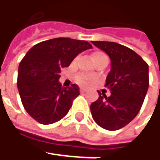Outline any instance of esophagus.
Returning <instances> with one entry per match:
<instances>
[{
	"mask_svg": "<svg viewBox=\"0 0 160 160\" xmlns=\"http://www.w3.org/2000/svg\"><path fill=\"white\" fill-rule=\"evenodd\" d=\"M87 92V90L85 89V88H80V92H82V93H85Z\"/></svg>",
	"mask_w": 160,
	"mask_h": 160,
	"instance_id": "obj_1",
	"label": "esophagus"
}]
</instances>
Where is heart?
Instances as JSON below:
<instances>
[{
	"label": "heart",
	"mask_w": 160,
	"mask_h": 160,
	"mask_svg": "<svg viewBox=\"0 0 160 160\" xmlns=\"http://www.w3.org/2000/svg\"><path fill=\"white\" fill-rule=\"evenodd\" d=\"M101 54H103V53L97 52L93 53L92 57H94V56H98V55H101ZM89 80H90L89 77H86V76H83V75H80V76H78V77H77V83H82V84H85V83H87L88 82H89Z\"/></svg>",
	"instance_id": "obj_1"
}]
</instances>
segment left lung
Instances as JSON below:
<instances>
[{
	"instance_id": "8db88e82",
	"label": "left lung",
	"mask_w": 160,
	"mask_h": 160,
	"mask_svg": "<svg viewBox=\"0 0 160 160\" xmlns=\"http://www.w3.org/2000/svg\"><path fill=\"white\" fill-rule=\"evenodd\" d=\"M107 53L111 68L106 77V86L111 94L99 92L91 104V113L97 125L109 131L129 124L139 113L149 88V66L128 47L113 42L92 41Z\"/></svg>"
}]
</instances>
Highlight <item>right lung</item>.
<instances>
[{
	"mask_svg": "<svg viewBox=\"0 0 160 160\" xmlns=\"http://www.w3.org/2000/svg\"><path fill=\"white\" fill-rule=\"evenodd\" d=\"M86 41L58 37L35 44L18 66V89L25 109L34 120L50 125L63 118L80 94L73 83L64 87L59 83L60 72L79 53L92 49Z\"/></svg>",
	"mask_w": 160,
	"mask_h": 160,
	"instance_id": "1",
	"label": "right lung"
}]
</instances>
